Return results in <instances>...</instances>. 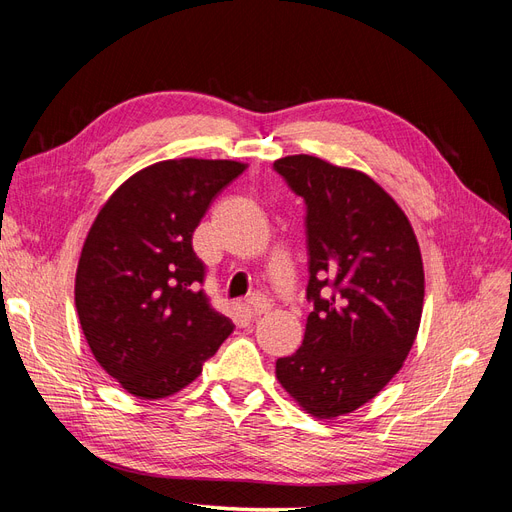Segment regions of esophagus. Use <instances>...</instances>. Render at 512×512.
I'll return each instance as SVG.
<instances>
[{
    "label": "esophagus",
    "mask_w": 512,
    "mask_h": 512,
    "mask_svg": "<svg viewBox=\"0 0 512 512\" xmlns=\"http://www.w3.org/2000/svg\"><path fill=\"white\" fill-rule=\"evenodd\" d=\"M247 307H250V312H252L254 316H262V314L269 312L271 303H269L265 297H252L250 301H247Z\"/></svg>",
    "instance_id": "34e87169"
}]
</instances>
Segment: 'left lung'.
<instances>
[{
  "label": "left lung",
  "mask_w": 512,
  "mask_h": 512,
  "mask_svg": "<svg viewBox=\"0 0 512 512\" xmlns=\"http://www.w3.org/2000/svg\"><path fill=\"white\" fill-rule=\"evenodd\" d=\"M275 170L305 198L314 301L303 346L277 359L275 378L307 414L337 418L404 367L423 316L421 247L404 209L361 170L305 153Z\"/></svg>",
  "instance_id": "obj_1"
}]
</instances>
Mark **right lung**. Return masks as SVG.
Instances as JSON below:
<instances>
[{"instance_id": "1", "label": "right lung", "mask_w": 512, "mask_h": 512, "mask_svg": "<svg viewBox=\"0 0 512 512\" xmlns=\"http://www.w3.org/2000/svg\"><path fill=\"white\" fill-rule=\"evenodd\" d=\"M245 162L179 158L123 181L91 224L74 303L96 361L123 391L166 399L203 374L232 322L198 290L192 235Z\"/></svg>"}]
</instances>
